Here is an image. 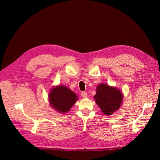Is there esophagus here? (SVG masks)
<instances>
[{"label": "esophagus", "instance_id": "1", "mask_svg": "<svg viewBox=\"0 0 160 160\" xmlns=\"http://www.w3.org/2000/svg\"><path fill=\"white\" fill-rule=\"evenodd\" d=\"M81 96L83 97V98H88V93H87V92H81Z\"/></svg>", "mask_w": 160, "mask_h": 160}]
</instances>
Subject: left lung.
Listing matches in <instances>:
<instances>
[{
    "label": "left lung",
    "mask_w": 160,
    "mask_h": 160,
    "mask_svg": "<svg viewBox=\"0 0 160 160\" xmlns=\"http://www.w3.org/2000/svg\"><path fill=\"white\" fill-rule=\"evenodd\" d=\"M94 98L103 113L111 115L119 109L123 95L119 89L101 83L97 87Z\"/></svg>",
    "instance_id": "obj_1"
}]
</instances>
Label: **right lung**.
<instances>
[{
  "instance_id": "add662e5",
  "label": "right lung",
  "mask_w": 160,
  "mask_h": 160,
  "mask_svg": "<svg viewBox=\"0 0 160 160\" xmlns=\"http://www.w3.org/2000/svg\"><path fill=\"white\" fill-rule=\"evenodd\" d=\"M49 99L52 108L61 113L68 112L78 99L73 91L63 85L53 88L49 94Z\"/></svg>"
}]
</instances>
